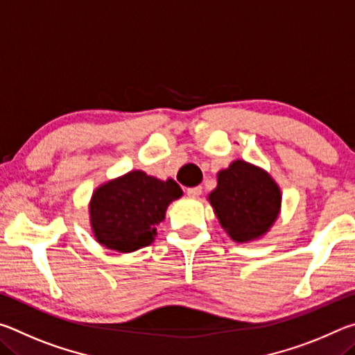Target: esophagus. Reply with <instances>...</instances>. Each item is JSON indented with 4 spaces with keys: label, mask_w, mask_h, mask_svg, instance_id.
Here are the masks:
<instances>
[{
    "label": "esophagus",
    "mask_w": 355,
    "mask_h": 355,
    "mask_svg": "<svg viewBox=\"0 0 355 355\" xmlns=\"http://www.w3.org/2000/svg\"><path fill=\"white\" fill-rule=\"evenodd\" d=\"M186 194L189 197H199L202 194V186H194V188L186 189Z\"/></svg>",
    "instance_id": "esophagus-1"
}]
</instances>
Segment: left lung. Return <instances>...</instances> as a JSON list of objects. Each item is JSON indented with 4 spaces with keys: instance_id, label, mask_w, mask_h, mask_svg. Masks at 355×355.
Here are the masks:
<instances>
[{
    "instance_id": "left-lung-1",
    "label": "left lung",
    "mask_w": 355,
    "mask_h": 355,
    "mask_svg": "<svg viewBox=\"0 0 355 355\" xmlns=\"http://www.w3.org/2000/svg\"><path fill=\"white\" fill-rule=\"evenodd\" d=\"M220 227L235 243H250L271 230L282 208V191L269 173L244 159L218 172L208 194Z\"/></svg>"
}]
</instances>
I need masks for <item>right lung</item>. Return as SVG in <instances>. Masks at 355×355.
Here are the masks:
<instances>
[{
    "mask_svg": "<svg viewBox=\"0 0 355 355\" xmlns=\"http://www.w3.org/2000/svg\"><path fill=\"white\" fill-rule=\"evenodd\" d=\"M182 196L172 178L159 180L144 171L107 180L89 200L95 241L120 254L147 248L155 241L156 225L166 219L167 207Z\"/></svg>",
    "mask_w": 355,
    "mask_h": 355,
    "instance_id": "1",
    "label": "right lung"
}]
</instances>
